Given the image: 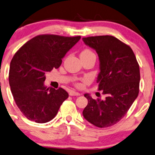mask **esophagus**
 <instances>
[{"instance_id":"34e87169","label":"esophagus","mask_w":155,"mask_h":155,"mask_svg":"<svg viewBox=\"0 0 155 155\" xmlns=\"http://www.w3.org/2000/svg\"><path fill=\"white\" fill-rule=\"evenodd\" d=\"M69 94L71 96H79L80 95V93L79 92H74V91H71Z\"/></svg>"}]
</instances>
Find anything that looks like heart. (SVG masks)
<instances>
[{"label": "heart", "mask_w": 155, "mask_h": 155, "mask_svg": "<svg viewBox=\"0 0 155 155\" xmlns=\"http://www.w3.org/2000/svg\"><path fill=\"white\" fill-rule=\"evenodd\" d=\"M92 53H93L92 51H91L90 50L85 49V50H84L82 52H81V55H88V54H92ZM87 79L82 80V82H87ZM75 84L77 87H82V83H81V82H76Z\"/></svg>", "instance_id": "obj_1"}]
</instances>
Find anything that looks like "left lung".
I'll return each instance as SVG.
<instances>
[{"instance_id": "1", "label": "left lung", "mask_w": 155, "mask_h": 155, "mask_svg": "<svg viewBox=\"0 0 155 155\" xmlns=\"http://www.w3.org/2000/svg\"><path fill=\"white\" fill-rule=\"evenodd\" d=\"M84 43L96 50L100 72L97 82L105 100L84 97L88 104L84 118L99 128H107L126 115L139 92L140 71L134 51L128 45L110 35L83 37Z\"/></svg>"}]
</instances>
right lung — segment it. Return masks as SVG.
Here are the masks:
<instances>
[{
    "label": "right lung",
    "instance_id": "1",
    "mask_svg": "<svg viewBox=\"0 0 155 155\" xmlns=\"http://www.w3.org/2000/svg\"><path fill=\"white\" fill-rule=\"evenodd\" d=\"M81 36L40 35L23 45L11 61L8 80L16 105L29 120H51L68 97L65 89L44 86L45 73L58 68L67 52Z\"/></svg>",
    "mask_w": 155,
    "mask_h": 155
}]
</instances>
